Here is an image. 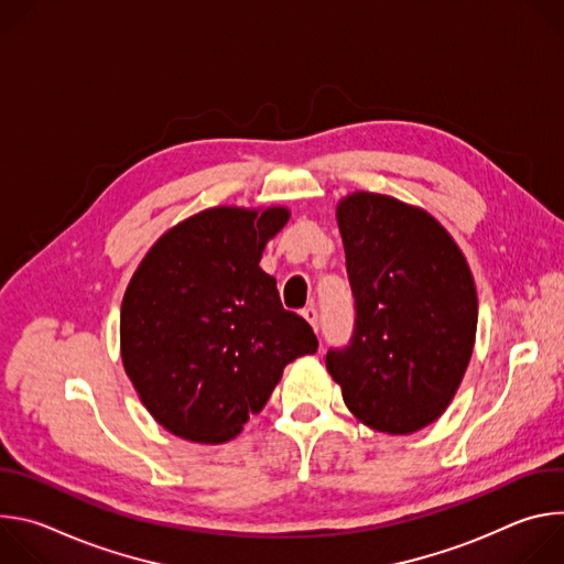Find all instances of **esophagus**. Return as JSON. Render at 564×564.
Instances as JSON below:
<instances>
[{
    "mask_svg": "<svg viewBox=\"0 0 564 564\" xmlns=\"http://www.w3.org/2000/svg\"><path fill=\"white\" fill-rule=\"evenodd\" d=\"M301 314H303V318L307 321V324L314 328V333H318V312H316V307L310 305V307H305Z\"/></svg>",
    "mask_w": 564,
    "mask_h": 564,
    "instance_id": "1",
    "label": "esophagus"
}]
</instances>
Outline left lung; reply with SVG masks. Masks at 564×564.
Returning a JSON list of instances; mask_svg holds the SVG:
<instances>
[{
    "instance_id": "obj_1",
    "label": "left lung",
    "mask_w": 564,
    "mask_h": 564,
    "mask_svg": "<svg viewBox=\"0 0 564 564\" xmlns=\"http://www.w3.org/2000/svg\"><path fill=\"white\" fill-rule=\"evenodd\" d=\"M355 296L348 346L328 372L375 431L409 435L451 404L475 344L477 294L464 254L426 212L357 192L337 207Z\"/></svg>"
}]
</instances>
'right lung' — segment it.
Masks as SVG:
<instances>
[{"instance_id": "1", "label": "right lung", "mask_w": 564, "mask_h": 564, "mask_svg": "<svg viewBox=\"0 0 564 564\" xmlns=\"http://www.w3.org/2000/svg\"><path fill=\"white\" fill-rule=\"evenodd\" d=\"M290 212L214 207L170 229L142 259L120 310L124 370L170 433L223 444L243 431L283 368L316 352L307 321L259 268Z\"/></svg>"}]
</instances>
